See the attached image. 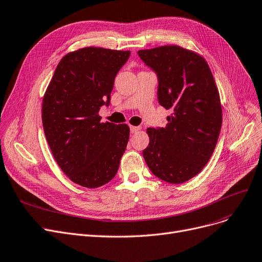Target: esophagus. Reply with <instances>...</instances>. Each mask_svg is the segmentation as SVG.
I'll use <instances>...</instances> for the list:
<instances>
[{
  "label": "esophagus",
  "instance_id": "34e87169",
  "mask_svg": "<svg viewBox=\"0 0 262 262\" xmlns=\"http://www.w3.org/2000/svg\"><path fill=\"white\" fill-rule=\"evenodd\" d=\"M141 128L139 127V126H133V125H130V133H137V132H139Z\"/></svg>",
  "mask_w": 262,
  "mask_h": 262
}]
</instances>
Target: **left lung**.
<instances>
[{
  "label": "left lung",
  "mask_w": 262,
  "mask_h": 262,
  "mask_svg": "<svg viewBox=\"0 0 262 262\" xmlns=\"http://www.w3.org/2000/svg\"><path fill=\"white\" fill-rule=\"evenodd\" d=\"M158 78V103L172 115L166 127L147 128L142 154L154 176L181 184L197 176L219 140L223 115L217 86L201 55L180 46L139 50Z\"/></svg>",
  "instance_id": "left-lung-1"
}]
</instances>
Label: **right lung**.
Returning <instances> with one entry per match:
<instances>
[{
	"label": "right lung",
	"mask_w": 262,
	"mask_h": 262,
	"mask_svg": "<svg viewBox=\"0 0 262 262\" xmlns=\"http://www.w3.org/2000/svg\"><path fill=\"white\" fill-rule=\"evenodd\" d=\"M130 51L85 47L56 66L42 98L43 132L53 157L74 183L105 185L118 172L129 139L126 124L100 122L115 78Z\"/></svg>",
	"instance_id": "right-lung-1"
}]
</instances>
